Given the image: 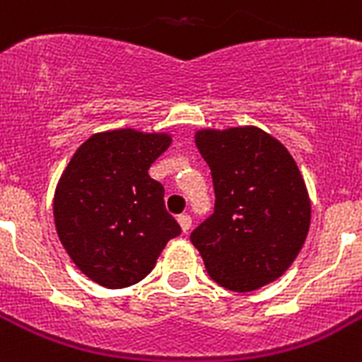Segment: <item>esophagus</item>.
I'll list each match as a JSON object with an SVG mask.
<instances>
[{
    "label": "esophagus",
    "instance_id": "esophagus-1",
    "mask_svg": "<svg viewBox=\"0 0 362 362\" xmlns=\"http://www.w3.org/2000/svg\"><path fill=\"white\" fill-rule=\"evenodd\" d=\"M178 223H180V228L184 234H186V232L191 228V217L187 216V214H182V216H178Z\"/></svg>",
    "mask_w": 362,
    "mask_h": 362
}]
</instances>
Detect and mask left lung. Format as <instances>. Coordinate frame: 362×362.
Returning <instances> with one entry per match:
<instances>
[{
	"instance_id": "left-lung-1",
	"label": "left lung",
	"mask_w": 362,
	"mask_h": 362,
	"mask_svg": "<svg viewBox=\"0 0 362 362\" xmlns=\"http://www.w3.org/2000/svg\"><path fill=\"white\" fill-rule=\"evenodd\" d=\"M216 191L214 214L191 232L219 286L252 292L292 266L310 225V199L286 146L257 126L199 130Z\"/></svg>"
}]
</instances>
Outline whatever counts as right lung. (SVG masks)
I'll use <instances>...</instances> for the list:
<instances>
[{"label":"right lung","mask_w":362,"mask_h":362,"mask_svg":"<svg viewBox=\"0 0 362 362\" xmlns=\"http://www.w3.org/2000/svg\"><path fill=\"white\" fill-rule=\"evenodd\" d=\"M169 134L100 132L79 146L54 195L57 236L79 272L105 288L139 283L180 225L165 210L163 186L148 169Z\"/></svg>","instance_id":"right-lung-1"}]
</instances>
